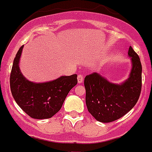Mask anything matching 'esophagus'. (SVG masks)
Segmentation results:
<instances>
[{"label":"esophagus","mask_w":152,"mask_h":152,"mask_svg":"<svg viewBox=\"0 0 152 152\" xmlns=\"http://www.w3.org/2000/svg\"><path fill=\"white\" fill-rule=\"evenodd\" d=\"M77 80H78V83L79 84L82 83V82H83V80H84L83 76H82V75H78Z\"/></svg>","instance_id":"obj_1"}]
</instances>
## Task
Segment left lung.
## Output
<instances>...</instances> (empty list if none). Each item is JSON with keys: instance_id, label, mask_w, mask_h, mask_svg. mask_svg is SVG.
Segmentation results:
<instances>
[{"instance_id": "1", "label": "left lung", "mask_w": 152, "mask_h": 152, "mask_svg": "<svg viewBox=\"0 0 152 152\" xmlns=\"http://www.w3.org/2000/svg\"><path fill=\"white\" fill-rule=\"evenodd\" d=\"M128 55L132 69L124 82L113 83L98 73L85 76L86 105L97 121L104 123L115 121L126 115L137 102L142 87V64L131 46Z\"/></svg>"}]
</instances>
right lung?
Listing matches in <instances>:
<instances>
[{"label":"right lung","mask_w":152,"mask_h":152,"mask_svg":"<svg viewBox=\"0 0 152 152\" xmlns=\"http://www.w3.org/2000/svg\"><path fill=\"white\" fill-rule=\"evenodd\" d=\"M23 46L15 56L10 74V89L19 107L33 119L51 118L59 111L70 90L77 84V75L61 76L45 82L28 80L19 63Z\"/></svg>","instance_id":"add662e5"}]
</instances>
